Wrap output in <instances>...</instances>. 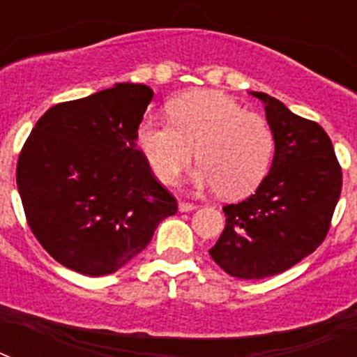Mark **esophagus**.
I'll return each mask as SVG.
<instances>
[{
	"instance_id": "34e87169",
	"label": "esophagus",
	"mask_w": 357,
	"mask_h": 357,
	"mask_svg": "<svg viewBox=\"0 0 357 357\" xmlns=\"http://www.w3.org/2000/svg\"><path fill=\"white\" fill-rule=\"evenodd\" d=\"M195 209H197V206L191 204V202H181V204H178V211H181V213H189V211Z\"/></svg>"
}]
</instances>
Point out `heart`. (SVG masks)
I'll return each instance as SVG.
<instances>
[{
	"mask_svg": "<svg viewBox=\"0 0 357 357\" xmlns=\"http://www.w3.org/2000/svg\"><path fill=\"white\" fill-rule=\"evenodd\" d=\"M168 110L172 123L144 119L137 128V144L160 182L175 184L197 150L202 166L195 182L200 188L238 198L261 184L275 146L266 119L218 91L178 96Z\"/></svg>",
	"mask_w": 357,
	"mask_h": 357,
	"instance_id": "1",
	"label": "heart"
}]
</instances>
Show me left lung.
<instances>
[{"mask_svg":"<svg viewBox=\"0 0 357 357\" xmlns=\"http://www.w3.org/2000/svg\"><path fill=\"white\" fill-rule=\"evenodd\" d=\"M275 153L255 193L223 207L225 229L209 250L218 266L238 279H264L320 247L342 193V166L326 130L293 114L264 93Z\"/></svg>","mask_w":357,"mask_h":357,"instance_id":"8db88e82","label":"left lung"}]
</instances>
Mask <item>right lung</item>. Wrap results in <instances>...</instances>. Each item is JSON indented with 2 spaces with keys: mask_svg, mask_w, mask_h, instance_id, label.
Listing matches in <instances>:
<instances>
[{
  "mask_svg": "<svg viewBox=\"0 0 357 357\" xmlns=\"http://www.w3.org/2000/svg\"><path fill=\"white\" fill-rule=\"evenodd\" d=\"M151 98L148 85L116 84L56 103L28 135L15 169L24 216L62 266L114 273L178 209L135 143Z\"/></svg>",
  "mask_w": 357,
  "mask_h": 357,
  "instance_id": "add662e5",
  "label": "right lung"
}]
</instances>
